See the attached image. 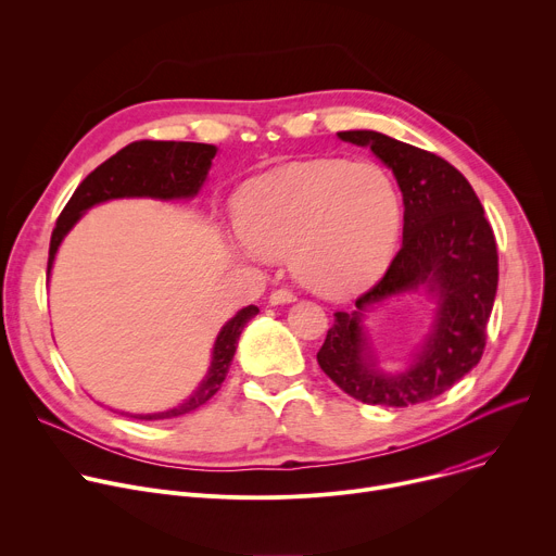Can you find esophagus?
<instances>
[{
  "instance_id": "34e87169",
  "label": "esophagus",
  "mask_w": 556,
  "mask_h": 556,
  "mask_svg": "<svg viewBox=\"0 0 556 556\" xmlns=\"http://www.w3.org/2000/svg\"><path fill=\"white\" fill-rule=\"evenodd\" d=\"M268 301H270V305H283V303L296 301V294L290 292V290H275Z\"/></svg>"
}]
</instances>
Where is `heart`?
I'll return each mask as SVG.
<instances>
[{
  "label": "heart",
  "mask_w": 556,
  "mask_h": 556,
  "mask_svg": "<svg viewBox=\"0 0 556 556\" xmlns=\"http://www.w3.org/2000/svg\"><path fill=\"white\" fill-rule=\"evenodd\" d=\"M235 226L251 253L290 255L301 286L343 299L374 286L391 264L403 195L378 163L316 157L251 180L235 198Z\"/></svg>",
  "instance_id": "b5f03b06"
}]
</instances>
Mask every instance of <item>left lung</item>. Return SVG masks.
<instances>
[{"label": "left lung", "instance_id": "obj_1", "mask_svg": "<svg viewBox=\"0 0 556 556\" xmlns=\"http://www.w3.org/2000/svg\"><path fill=\"white\" fill-rule=\"evenodd\" d=\"M369 147L401 187L403 249L354 312H334L316 361L352 399L367 405L409 407L451 389L480 363L497 292V244L482 202L444 157L369 129L339 131ZM422 289L437 307L410 365L391 375L379 367L364 328L369 306Z\"/></svg>", "mask_w": 556, "mask_h": 556}]
</instances>
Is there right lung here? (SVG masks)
<instances>
[{
  "mask_svg": "<svg viewBox=\"0 0 556 556\" xmlns=\"http://www.w3.org/2000/svg\"><path fill=\"white\" fill-rule=\"evenodd\" d=\"M217 153L215 144L204 142H176V140H138L121 149L110 161L97 167L65 204L50 240L48 277L56 257V251L65 235L84 213L101 202L121 198H151V200H189L195 198L208 176L213 157ZM260 312L257 305H249L228 319L211 352V365L202 382L193 389L189 399L167 412L155 414H123L136 420H167L195 412L208 403L222 387L228 367L232 363L237 341L244 326Z\"/></svg>",
  "mask_w": 556,
  "mask_h": 556,
  "instance_id": "obj_1",
  "label": "right lung"
}]
</instances>
